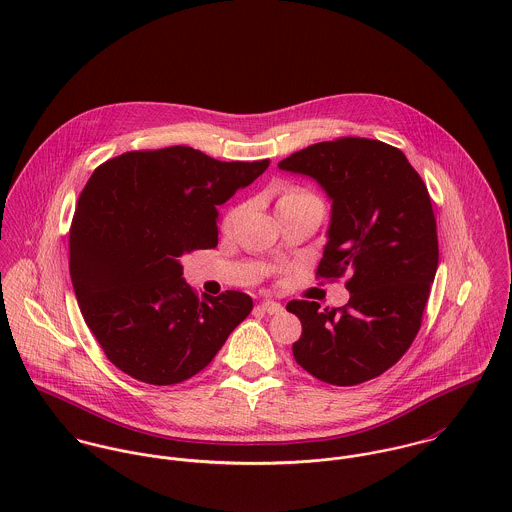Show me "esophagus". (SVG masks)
I'll return each instance as SVG.
<instances>
[{
	"mask_svg": "<svg viewBox=\"0 0 512 512\" xmlns=\"http://www.w3.org/2000/svg\"><path fill=\"white\" fill-rule=\"evenodd\" d=\"M258 307H260L262 311H266L268 315H276V313H282V311H284L282 303H278V301H272V299H266V301H262Z\"/></svg>",
	"mask_w": 512,
	"mask_h": 512,
	"instance_id": "34e87169",
	"label": "esophagus"
}]
</instances>
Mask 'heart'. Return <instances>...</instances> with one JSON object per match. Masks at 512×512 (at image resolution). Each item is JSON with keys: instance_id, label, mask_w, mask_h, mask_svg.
<instances>
[{"instance_id": "obj_1", "label": "heart", "mask_w": 512, "mask_h": 512, "mask_svg": "<svg viewBox=\"0 0 512 512\" xmlns=\"http://www.w3.org/2000/svg\"><path fill=\"white\" fill-rule=\"evenodd\" d=\"M299 201H319L313 193H309V191H305V189H299V187H293L290 189L288 193H284L282 197H280V201H278V205H288V203H299ZM240 207H236V209H232L228 215H226V219H224V226L228 228V226H232L236 219L240 217Z\"/></svg>"}]
</instances>
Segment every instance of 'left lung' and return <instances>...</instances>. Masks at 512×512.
<instances>
[{
  "label": "left lung",
  "instance_id": "left-lung-1",
  "mask_svg": "<svg viewBox=\"0 0 512 512\" xmlns=\"http://www.w3.org/2000/svg\"><path fill=\"white\" fill-rule=\"evenodd\" d=\"M280 169L315 179L331 199L319 278L351 293L339 309L293 299L301 321L295 363L335 386L376 378L416 339L438 270V232L428 189L406 155L378 140L341 138L295 151Z\"/></svg>",
  "mask_w": 512,
  "mask_h": 512
}]
</instances>
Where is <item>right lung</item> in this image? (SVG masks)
<instances>
[{
	"label": "right lung",
	"instance_id": "right-lung-1",
	"mask_svg": "<svg viewBox=\"0 0 512 512\" xmlns=\"http://www.w3.org/2000/svg\"><path fill=\"white\" fill-rule=\"evenodd\" d=\"M270 161H219L187 146L128 151L102 163L78 197L71 280L108 361L155 386L209 365L252 311L242 292L205 295L179 258L219 244V211Z\"/></svg>",
	"mask_w": 512,
	"mask_h": 512
}]
</instances>
